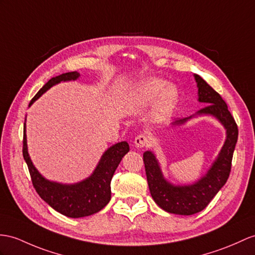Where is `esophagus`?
I'll list each match as a JSON object with an SVG mask.
<instances>
[{"mask_svg":"<svg viewBox=\"0 0 255 255\" xmlns=\"http://www.w3.org/2000/svg\"><path fill=\"white\" fill-rule=\"evenodd\" d=\"M134 144L137 148H144L149 144V137L144 134L137 135L134 139Z\"/></svg>","mask_w":255,"mask_h":255,"instance_id":"obj_1","label":"esophagus"}]
</instances>
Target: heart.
Returning <instances> with one entry per match:
<instances>
[{"mask_svg": "<svg viewBox=\"0 0 255 255\" xmlns=\"http://www.w3.org/2000/svg\"><path fill=\"white\" fill-rule=\"evenodd\" d=\"M157 99L158 110L162 115L169 114L178 101V91L174 85H167L161 79L145 81L138 90V98L142 103H149Z\"/></svg>", "mask_w": 255, "mask_h": 255, "instance_id": "obj_1", "label": "heart"}]
</instances>
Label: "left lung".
I'll use <instances>...</instances> for the list:
<instances>
[{
    "mask_svg": "<svg viewBox=\"0 0 255 255\" xmlns=\"http://www.w3.org/2000/svg\"><path fill=\"white\" fill-rule=\"evenodd\" d=\"M194 76L198 86V101L206 104L197 115L215 117L226 129V140L212 166L198 182L191 185L175 186L164 178L158 160L151 151H145L142 154L152 199L166 212L179 215H192L200 212L226 184L232 169L235 146L238 139V127L229 113L226 103L200 76ZM192 117L194 116L175 119L172 122V126H182Z\"/></svg>",
    "mask_w": 255,
    "mask_h": 255,
    "instance_id": "obj_1",
    "label": "left lung"
}]
</instances>
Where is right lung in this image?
I'll use <instances>...</instances> for the list:
<instances>
[{"label":"right lung","mask_w":255,"mask_h":255,"mask_svg":"<svg viewBox=\"0 0 255 255\" xmlns=\"http://www.w3.org/2000/svg\"><path fill=\"white\" fill-rule=\"evenodd\" d=\"M79 77V72L72 71L52 78L31 99L29 107L55 84L60 83L61 81L63 82L71 80L74 81ZM22 144L23 159L28 165L31 181H32L36 192L48 206H51L54 210L63 215L72 217V219L97 213L107 206L111 198V178H113L114 173L121 162L124 154L129 150L127 141H120L115 144L104 152L96 169L91 176L83 179L82 182L66 185L48 181L35 169L28 153L26 122L23 124Z\"/></svg>","instance_id":"obj_1"}]
</instances>
